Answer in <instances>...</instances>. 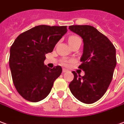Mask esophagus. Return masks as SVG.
I'll use <instances>...</instances> for the list:
<instances>
[{"mask_svg":"<svg viewBox=\"0 0 124 124\" xmlns=\"http://www.w3.org/2000/svg\"><path fill=\"white\" fill-rule=\"evenodd\" d=\"M68 71V70L66 69V68H63V69H62V72H63V73L67 72V71Z\"/></svg>","mask_w":124,"mask_h":124,"instance_id":"obj_1","label":"esophagus"}]
</instances>
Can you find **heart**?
Instances as JSON below:
<instances>
[{"mask_svg":"<svg viewBox=\"0 0 124 124\" xmlns=\"http://www.w3.org/2000/svg\"><path fill=\"white\" fill-rule=\"evenodd\" d=\"M78 40H81V39L78 36H76V35H72V36H70L68 39V42H69V44H70L72 42H74L76 41H78ZM62 64L63 65H66L67 64V60H63L62 61Z\"/></svg>","mask_w":124,"mask_h":124,"instance_id":"1","label":"heart"}]
</instances>
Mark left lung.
<instances>
[{
	"label": "left lung",
	"mask_w": 124,
	"mask_h": 124,
	"mask_svg": "<svg viewBox=\"0 0 124 124\" xmlns=\"http://www.w3.org/2000/svg\"><path fill=\"white\" fill-rule=\"evenodd\" d=\"M71 31L83 39V52L79 68L85 75L74 78L69 87L76 99L85 104L99 100L110 84L116 66V48L105 35L91 25H70Z\"/></svg>",
	"instance_id": "8db88e82"
}]
</instances>
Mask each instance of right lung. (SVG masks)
<instances>
[{
  "label": "right lung",
  "mask_w": 124,
  "mask_h": 124,
  "mask_svg": "<svg viewBox=\"0 0 124 124\" xmlns=\"http://www.w3.org/2000/svg\"><path fill=\"white\" fill-rule=\"evenodd\" d=\"M67 32V26L41 25L21 33L10 50L9 66L14 85L22 97L39 102L48 96L62 69H50L44 64L45 54Z\"/></svg>",
  "instance_id": "1"
}]
</instances>
